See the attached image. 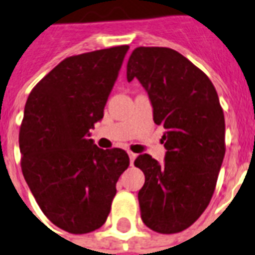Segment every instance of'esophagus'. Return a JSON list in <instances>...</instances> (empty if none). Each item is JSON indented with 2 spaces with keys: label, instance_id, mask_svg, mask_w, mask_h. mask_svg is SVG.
<instances>
[{
  "label": "esophagus",
  "instance_id": "obj_1",
  "mask_svg": "<svg viewBox=\"0 0 255 255\" xmlns=\"http://www.w3.org/2000/svg\"><path fill=\"white\" fill-rule=\"evenodd\" d=\"M128 156H129V160H131V164H132V163H133V160H135L137 155L132 152V151H128Z\"/></svg>",
  "mask_w": 255,
  "mask_h": 255
}]
</instances>
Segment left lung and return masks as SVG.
Listing matches in <instances>:
<instances>
[{"label":"left lung","instance_id":"1","mask_svg":"<svg viewBox=\"0 0 255 255\" xmlns=\"http://www.w3.org/2000/svg\"><path fill=\"white\" fill-rule=\"evenodd\" d=\"M148 93L153 122L164 128L166 160L148 153L135 166L144 172L137 194L143 222L160 234H175L195 222L213 198L226 152L225 115L205 72L183 54L163 46H139L127 63L128 81Z\"/></svg>","mask_w":255,"mask_h":255}]
</instances>
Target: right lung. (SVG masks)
<instances>
[{
	"instance_id": "1",
	"label": "right lung",
	"mask_w": 255,
	"mask_h": 255,
	"mask_svg": "<svg viewBox=\"0 0 255 255\" xmlns=\"http://www.w3.org/2000/svg\"><path fill=\"white\" fill-rule=\"evenodd\" d=\"M129 46L64 58L29 93L19 127L21 170L50 222L71 234L102 227L129 166L122 148L103 149L88 139Z\"/></svg>"
}]
</instances>
